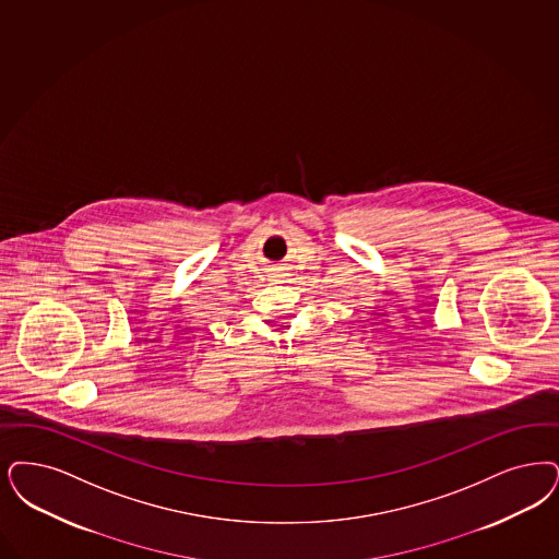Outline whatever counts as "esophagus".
<instances>
[{
    "instance_id": "obj_1",
    "label": "esophagus",
    "mask_w": 559,
    "mask_h": 559,
    "mask_svg": "<svg viewBox=\"0 0 559 559\" xmlns=\"http://www.w3.org/2000/svg\"><path fill=\"white\" fill-rule=\"evenodd\" d=\"M276 281H278V278H276Z\"/></svg>"
}]
</instances>
